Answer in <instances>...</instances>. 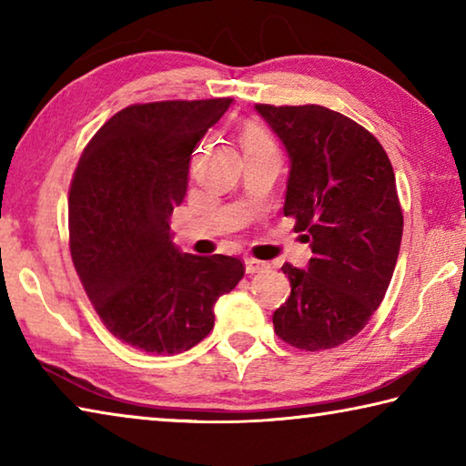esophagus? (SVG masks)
<instances>
[{"instance_id": "obj_1", "label": "esophagus", "mask_w": 466, "mask_h": 466, "mask_svg": "<svg viewBox=\"0 0 466 466\" xmlns=\"http://www.w3.org/2000/svg\"><path fill=\"white\" fill-rule=\"evenodd\" d=\"M244 265H247V273H263V271H267L269 269V263H265V261H258V258H252V257H248V258H244Z\"/></svg>"}]
</instances>
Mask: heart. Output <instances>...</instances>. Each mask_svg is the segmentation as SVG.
<instances>
[{"instance_id": "b5f03b06", "label": "heart", "mask_w": 466, "mask_h": 466, "mask_svg": "<svg viewBox=\"0 0 466 466\" xmlns=\"http://www.w3.org/2000/svg\"><path fill=\"white\" fill-rule=\"evenodd\" d=\"M242 146H244V152H247V149H257V147H275L271 137L267 136V131L257 127V125H247V127L242 129Z\"/></svg>"}]
</instances>
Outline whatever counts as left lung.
<instances>
[{"instance_id": "8db88e82", "label": "left lung", "mask_w": 466, "mask_h": 466, "mask_svg": "<svg viewBox=\"0 0 466 466\" xmlns=\"http://www.w3.org/2000/svg\"><path fill=\"white\" fill-rule=\"evenodd\" d=\"M286 146L283 214L310 242L309 269L286 263L291 294L273 312L275 335L302 351L356 337L382 304L403 238L392 164L372 133L319 105H255Z\"/></svg>"}]
</instances>
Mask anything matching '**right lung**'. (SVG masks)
Here are the masks:
<instances>
[{"label":"right lung","mask_w":466,"mask_h":466,"mask_svg":"<svg viewBox=\"0 0 466 466\" xmlns=\"http://www.w3.org/2000/svg\"><path fill=\"white\" fill-rule=\"evenodd\" d=\"M232 98L131 105L84 147L69 187V250L86 296L119 341L160 356L214 329L218 298L242 279L236 257L178 252L168 219L195 146Z\"/></svg>","instance_id":"add662e5"}]
</instances>
